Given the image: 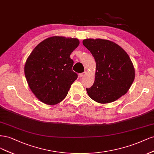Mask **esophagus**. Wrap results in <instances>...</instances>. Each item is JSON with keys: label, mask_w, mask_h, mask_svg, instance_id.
Instances as JSON below:
<instances>
[{"label": "esophagus", "mask_w": 154, "mask_h": 154, "mask_svg": "<svg viewBox=\"0 0 154 154\" xmlns=\"http://www.w3.org/2000/svg\"><path fill=\"white\" fill-rule=\"evenodd\" d=\"M86 74V72H82V73H79V76L80 77H82L85 76Z\"/></svg>", "instance_id": "esophagus-1"}]
</instances>
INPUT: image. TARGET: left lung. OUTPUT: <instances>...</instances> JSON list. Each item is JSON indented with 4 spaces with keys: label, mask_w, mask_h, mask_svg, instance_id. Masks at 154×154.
<instances>
[{
    "label": "left lung",
    "mask_w": 154,
    "mask_h": 154,
    "mask_svg": "<svg viewBox=\"0 0 154 154\" xmlns=\"http://www.w3.org/2000/svg\"><path fill=\"white\" fill-rule=\"evenodd\" d=\"M82 43L96 62L95 82L86 91L100 103L115 101L128 91L135 70L127 53L118 45L107 39H86Z\"/></svg>",
    "instance_id": "8db88e82"
}]
</instances>
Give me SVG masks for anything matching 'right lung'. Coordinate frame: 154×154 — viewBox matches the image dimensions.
<instances>
[{"mask_svg":"<svg viewBox=\"0 0 154 154\" xmlns=\"http://www.w3.org/2000/svg\"><path fill=\"white\" fill-rule=\"evenodd\" d=\"M77 38L52 36L34 48L24 67L26 78L32 92L48 105L61 102L77 79L70 57L79 46Z\"/></svg>","mask_w":154,"mask_h":154,"instance_id":"1","label":"right lung"}]
</instances>
